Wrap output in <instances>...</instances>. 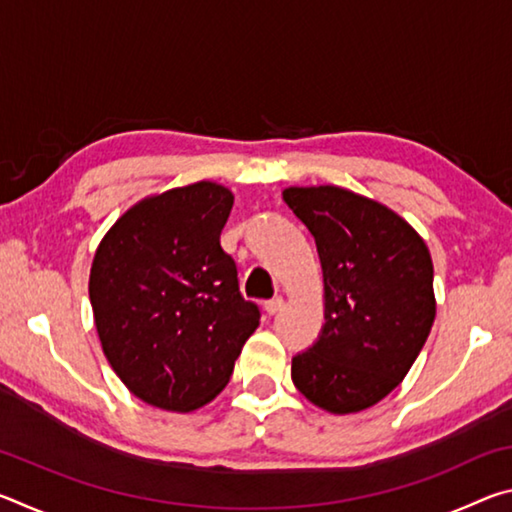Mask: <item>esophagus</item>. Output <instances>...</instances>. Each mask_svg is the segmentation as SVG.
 Instances as JSON below:
<instances>
[{
  "instance_id": "1",
  "label": "esophagus",
  "mask_w": 512,
  "mask_h": 512,
  "mask_svg": "<svg viewBox=\"0 0 512 512\" xmlns=\"http://www.w3.org/2000/svg\"><path fill=\"white\" fill-rule=\"evenodd\" d=\"M282 307H284V298L282 296H277V298H271V300L264 302V309H266L268 316H275Z\"/></svg>"
}]
</instances>
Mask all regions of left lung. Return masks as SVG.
<instances>
[{
  "label": "left lung",
  "instance_id": "left-lung-1",
  "mask_svg": "<svg viewBox=\"0 0 512 512\" xmlns=\"http://www.w3.org/2000/svg\"><path fill=\"white\" fill-rule=\"evenodd\" d=\"M282 196L314 235L325 282V325L293 357L291 379L320 409L363 411L400 384L431 332L429 248L400 214L350 189L289 187Z\"/></svg>",
  "mask_w": 512,
  "mask_h": 512
}]
</instances>
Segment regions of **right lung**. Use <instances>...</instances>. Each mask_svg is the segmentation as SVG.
Instances as JSON below:
<instances>
[{"label":"right lung","instance_id":"obj_1","mask_svg":"<svg viewBox=\"0 0 512 512\" xmlns=\"http://www.w3.org/2000/svg\"><path fill=\"white\" fill-rule=\"evenodd\" d=\"M230 189L201 183L121 214L94 253L90 302L103 354L135 397L189 413L212 402L259 325L221 248Z\"/></svg>","mask_w":512,"mask_h":512}]
</instances>
